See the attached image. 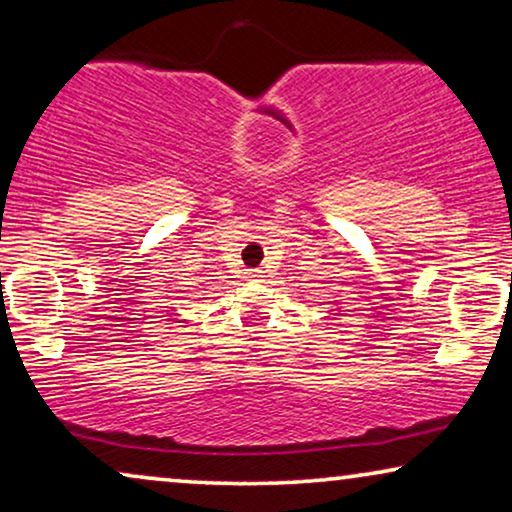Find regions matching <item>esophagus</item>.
I'll list each match as a JSON object with an SVG mask.
<instances>
[{
    "mask_svg": "<svg viewBox=\"0 0 512 512\" xmlns=\"http://www.w3.org/2000/svg\"><path fill=\"white\" fill-rule=\"evenodd\" d=\"M246 276L248 278H262V271H259V269H248Z\"/></svg>",
    "mask_w": 512,
    "mask_h": 512,
    "instance_id": "34e87169",
    "label": "esophagus"
}]
</instances>
